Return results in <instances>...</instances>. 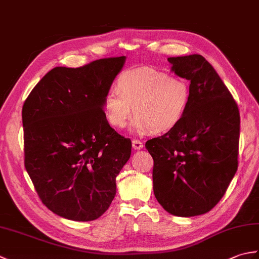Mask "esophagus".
Masks as SVG:
<instances>
[{"label":"esophagus","instance_id":"esophagus-1","mask_svg":"<svg viewBox=\"0 0 259 259\" xmlns=\"http://www.w3.org/2000/svg\"><path fill=\"white\" fill-rule=\"evenodd\" d=\"M133 148L135 150H141L142 148H144V145H142V142L140 140H133Z\"/></svg>","mask_w":259,"mask_h":259}]
</instances>
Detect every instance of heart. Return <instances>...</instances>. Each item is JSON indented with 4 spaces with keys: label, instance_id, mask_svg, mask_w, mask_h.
<instances>
[{
    "label": "heart",
    "instance_id": "1",
    "mask_svg": "<svg viewBox=\"0 0 259 259\" xmlns=\"http://www.w3.org/2000/svg\"><path fill=\"white\" fill-rule=\"evenodd\" d=\"M117 85L119 91H109L103 99V111L115 128H124L135 109L136 134H163L176 128L189 109L190 87L181 78L135 69L120 74Z\"/></svg>",
    "mask_w": 259,
    "mask_h": 259
}]
</instances>
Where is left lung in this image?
<instances>
[{
	"instance_id": "obj_1",
	"label": "left lung",
	"mask_w": 259,
	"mask_h": 259,
	"mask_svg": "<svg viewBox=\"0 0 259 259\" xmlns=\"http://www.w3.org/2000/svg\"><path fill=\"white\" fill-rule=\"evenodd\" d=\"M171 71L190 82L184 120L146 142L153 159V192L178 217L206 213L226 192L238 168L237 103L212 65L200 54L168 58Z\"/></svg>"
}]
</instances>
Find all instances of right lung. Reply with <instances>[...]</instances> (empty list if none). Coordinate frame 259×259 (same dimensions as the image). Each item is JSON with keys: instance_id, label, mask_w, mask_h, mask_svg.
Returning <instances> with one entry per match:
<instances>
[{"instance_id": "right-lung-1", "label": "right lung", "mask_w": 259, "mask_h": 259, "mask_svg": "<svg viewBox=\"0 0 259 259\" xmlns=\"http://www.w3.org/2000/svg\"><path fill=\"white\" fill-rule=\"evenodd\" d=\"M125 57L56 67L22 109L24 164L42 202L58 216L91 222L108 210L131 141L110 126L103 99Z\"/></svg>"}]
</instances>
